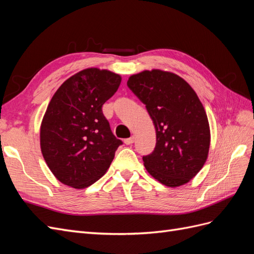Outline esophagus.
<instances>
[{
  "label": "esophagus",
  "instance_id": "esophagus-1",
  "mask_svg": "<svg viewBox=\"0 0 254 254\" xmlns=\"http://www.w3.org/2000/svg\"><path fill=\"white\" fill-rule=\"evenodd\" d=\"M134 136H131V137H128V139H126L124 142H125V144L126 145H130V144H132L133 142H134Z\"/></svg>",
  "mask_w": 254,
  "mask_h": 254
}]
</instances>
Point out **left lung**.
Masks as SVG:
<instances>
[{"mask_svg":"<svg viewBox=\"0 0 254 254\" xmlns=\"http://www.w3.org/2000/svg\"><path fill=\"white\" fill-rule=\"evenodd\" d=\"M127 86L146 105L157 143L144 166L160 183L177 188L201 170L210 149L209 121L200 99L180 76L158 68L131 75Z\"/></svg>","mask_w":254,"mask_h":254,"instance_id":"1","label":"left lung"}]
</instances>
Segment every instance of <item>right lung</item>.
Masks as SVG:
<instances>
[{
    "mask_svg": "<svg viewBox=\"0 0 254 254\" xmlns=\"http://www.w3.org/2000/svg\"><path fill=\"white\" fill-rule=\"evenodd\" d=\"M121 75L89 67L67 78L53 95L40 126L42 156L65 186L84 189L105 175L122 144L102 107L118 91Z\"/></svg>",
    "mask_w": 254,
    "mask_h": 254,
    "instance_id": "obj_1",
    "label": "right lung"
}]
</instances>
